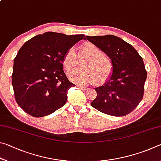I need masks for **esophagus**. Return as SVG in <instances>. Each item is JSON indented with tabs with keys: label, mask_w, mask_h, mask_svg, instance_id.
Instances as JSON below:
<instances>
[{
	"label": "esophagus",
	"mask_w": 161,
	"mask_h": 161,
	"mask_svg": "<svg viewBox=\"0 0 161 161\" xmlns=\"http://www.w3.org/2000/svg\"><path fill=\"white\" fill-rule=\"evenodd\" d=\"M77 86H78L79 88H80V89H87V87H86V86H82V85H80V84H79V85H77Z\"/></svg>",
	"instance_id": "esophagus-1"
}]
</instances>
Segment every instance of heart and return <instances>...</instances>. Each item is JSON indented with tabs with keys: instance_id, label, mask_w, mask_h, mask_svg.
Segmentation results:
<instances>
[{
	"instance_id": "b5f03b06",
	"label": "heart",
	"mask_w": 161,
	"mask_h": 161,
	"mask_svg": "<svg viewBox=\"0 0 161 161\" xmlns=\"http://www.w3.org/2000/svg\"><path fill=\"white\" fill-rule=\"evenodd\" d=\"M79 58L86 59L82 69L75 70L69 74L70 80L77 83H102L107 80L113 70V64L107 55L102 53L96 45L91 42L81 45ZM62 64L67 72L74 70L79 64L78 57L75 48L71 47L64 54Z\"/></svg>"
}]
</instances>
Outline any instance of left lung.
<instances>
[{"label": "left lung", "mask_w": 161, "mask_h": 161, "mask_svg": "<svg viewBox=\"0 0 161 161\" xmlns=\"http://www.w3.org/2000/svg\"><path fill=\"white\" fill-rule=\"evenodd\" d=\"M86 39L104 52L113 64L109 80L94 88L97 96L92 107L114 116L130 114L143 97L147 72L142 58L131 45L114 35L86 36Z\"/></svg>", "instance_id": "left-lung-1"}]
</instances>
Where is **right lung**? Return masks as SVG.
Masks as SVG:
<instances>
[{
	"label": "right lung",
	"instance_id": "right-lung-1",
	"mask_svg": "<svg viewBox=\"0 0 161 161\" xmlns=\"http://www.w3.org/2000/svg\"><path fill=\"white\" fill-rule=\"evenodd\" d=\"M82 39L84 35L47 32L22 46L14 59L12 84L16 102L25 112L38 118L66 103L68 89L75 85L65 75L62 59Z\"/></svg>",
	"mask_w": 161,
	"mask_h": 161
}]
</instances>
